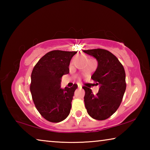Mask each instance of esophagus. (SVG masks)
<instances>
[{"label": "esophagus", "instance_id": "34e87169", "mask_svg": "<svg viewBox=\"0 0 150 150\" xmlns=\"http://www.w3.org/2000/svg\"><path fill=\"white\" fill-rule=\"evenodd\" d=\"M82 87V86H81L80 84H78V88H81Z\"/></svg>", "mask_w": 150, "mask_h": 150}]
</instances>
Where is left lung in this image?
I'll return each instance as SVG.
<instances>
[{
  "label": "left lung",
  "mask_w": 150,
  "mask_h": 150,
  "mask_svg": "<svg viewBox=\"0 0 150 150\" xmlns=\"http://www.w3.org/2000/svg\"><path fill=\"white\" fill-rule=\"evenodd\" d=\"M98 62V67L91 79L99 85L98 93L83 87L85 91L84 102L88 115L95 120H104L117 110L126 91V73L118 58L108 50L93 49L83 50Z\"/></svg>",
  "instance_id": "8db88e82"
}]
</instances>
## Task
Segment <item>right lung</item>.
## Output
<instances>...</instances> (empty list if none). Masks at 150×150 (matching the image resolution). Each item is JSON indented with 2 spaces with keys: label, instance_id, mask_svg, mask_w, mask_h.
<instances>
[{
  "label": "right lung",
  "instance_id": "add662e5",
  "mask_svg": "<svg viewBox=\"0 0 150 150\" xmlns=\"http://www.w3.org/2000/svg\"><path fill=\"white\" fill-rule=\"evenodd\" d=\"M77 52L54 50L47 53L34 66L30 86L35 108L45 120L59 122L67 117L77 85L60 87L61 79L69 73L70 61Z\"/></svg>",
  "mask_w": 150,
  "mask_h": 150
}]
</instances>
